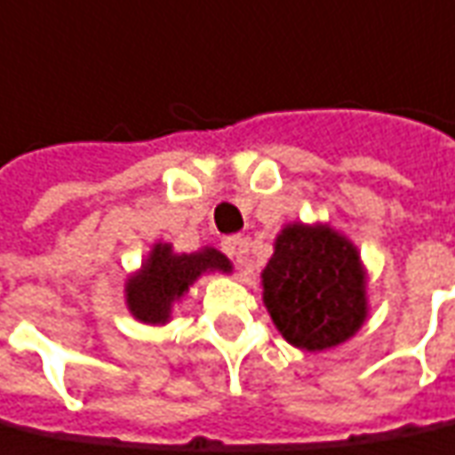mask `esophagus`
<instances>
[{
	"label": "esophagus",
	"instance_id": "obj_1",
	"mask_svg": "<svg viewBox=\"0 0 455 455\" xmlns=\"http://www.w3.org/2000/svg\"><path fill=\"white\" fill-rule=\"evenodd\" d=\"M221 251H224L228 258H236V260H241V255L245 253V241L241 236L224 238V243H221Z\"/></svg>",
	"mask_w": 455,
	"mask_h": 455
}]
</instances>
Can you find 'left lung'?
<instances>
[{
  "instance_id": "obj_1",
  "label": "left lung",
  "mask_w": 455,
  "mask_h": 455,
  "mask_svg": "<svg viewBox=\"0 0 455 455\" xmlns=\"http://www.w3.org/2000/svg\"><path fill=\"white\" fill-rule=\"evenodd\" d=\"M262 299L289 345L308 352L335 347L366 318V279L356 248L331 227L282 228Z\"/></svg>"
}]
</instances>
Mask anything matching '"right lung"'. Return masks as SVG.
<instances>
[{"label": "right lung", "instance_id": "1", "mask_svg": "<svg viewBox=\"0 0 455 455\" xmlns=\"http://www.w3.org/2000/svg\"><path fill=\"white\" fill-rule=\"evenodd\" d=\"M231 272V262L214 248L197 253H173L168 243H156L142 270L127 279V306L137 321L161 325L171 315V306L204 272Z\"/></svg>", "mask_w": 455, "mask_h": 455}]
</instances>
